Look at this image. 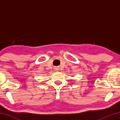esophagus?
Listing matches in <instances>:
<instances>
[{
  "label": "esophagus",
  "instance_id": "obj_1",
  "mask_svg": "<svg viewBox=\"0 0 120 120\" xmlns=\"http://www.w3.org/2000/svg\"><path fill=\"white\" fill-rule=\"evenodd\" d=\"M55 70H56V71H58V68H56L55 69Z\"/></svg>",
  "mask_w": 120,
  "mask_h": 120
}]
</instances>
